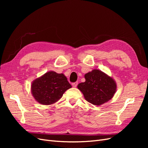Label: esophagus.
Wrapping results in <instances>:
<instances>
[{"label": "esophagus", "instance_id": "obj_1", "mask_svg": "<svg viewBox=\"0 0 148 148\" xmlns=\"http://www.w3.org/2000/svg\"><path fill=\"white\" fill-rule=\"evenodd\" d=\"M72 84V86H73V87H77V85H78V82H75V83H72L71 84Z\"/></svg>", "mask_w": 148, "mask_h": 148}]
</instances>
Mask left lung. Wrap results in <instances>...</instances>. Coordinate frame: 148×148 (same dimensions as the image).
Listing matches in <instances>:
<instances>
[{
  "mask_svg": "<svg viewBox=\"0 0 148 148\" xmlns=\"http://www.w3.org/2000/svg\"><path fill=\"white\" fill-rule=\"evenodd\" d=\"M85 82L79 83L78 89L84 99L91 104L101 106L112 98L117 91L113 78L101 70L94 69L84 75Z\"/></svg>",
  "mask_w": 148,
  "mask_h": 148,
  "instance_id": "1",
  "label": "left lung"
}]
</instances>
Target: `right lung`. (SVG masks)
I'll list each match as a JSON object with an SVG mask.
<instances>
[{
	"label": "right lung",
	"instance_id": "add662e5",
	"mask_svg": "<svg viewBox=\"0 0 148 148\" xmlns=\"http://www.w3.org/2000/svg\"><path fill=\"white\" fill-rule=\"evenodd\" d=\"M71 85L63 73L49 71L35 79L31 85L34 99L42 105L53 104L59 101Z\"/></svg>",
	"mask_w": 148,
	"mask_h": 148
}]
</instances>
